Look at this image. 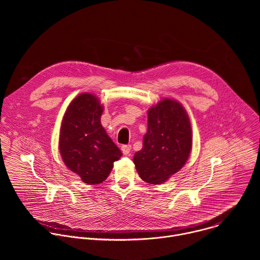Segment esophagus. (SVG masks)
<instances>
[{
	"instance_id": "esophagus-1",
	"label": "esophagus",
	"mask_w": 260,
	"mask_h": 260,
	"mask_svg": "<svg viewBox=\"0 0 260 260\" xmlns=\"http://www.w3.org/2000/svg\"><path fill=\"white\" fill-rule=\"evenodd\" d=\"M131 149H132V146H131V145H123V146L121 147L122 153H123L124 155H127V154H129V152H131Z\"/></svg>"
}]
</instances>
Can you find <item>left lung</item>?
Masks as SVG:
<instances>
[{"label": "left lung", "instance_id": "1", "mask_svg": "<svg viewBox=\"0 0 260 260\" xmlns=\"http://www.w3.org/2000/svg\"><path fill=\"white\" fill-rule=\"evenodd\" d=\"M192 146L190 121L183 106L165 99L148 110V129L134 164L142 180L161 184L187 161Z\"/></svg>", "mask_w": 260, "mask_h": 260}]
</instances>
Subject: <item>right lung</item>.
<instances>
[{"instance_id":"right-lung-1","label":"right lung","mask_w":260,"mask_h":260,"mask_svg":"<svg viewBox=\"0 0 260 260\" xmlns=\"http://www.w3.org/2000/svg\"><path fill=\"white\" fill-rule=\"evenodd\" d=\"M103 109L95 95L81 93L69 105L60 126L61 158L89 185L104 182L122 155L101 124Z\"/></svg>"}]
</instances>
